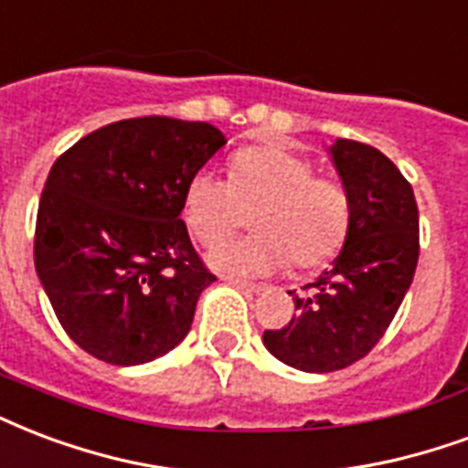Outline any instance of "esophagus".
Returning <instances> with one entry per match:
<instances>
[{
  "mask_svg": "<svg viewBox=\"0 0 468 468\" xmlns=\"http://www.w3.org/2000/svg\"><path fill=\"white\" fill-rule=\"evenodd\" d=\"M227 283H231V286H237L241 288L244 293H261L263 288L261 286H256V283H249V281H241V279H234V276H227Z\"/></svg>",
  "mask_w": 468,
  "mask_h": 468,
  "instance_id": "1",
  "label": "esophagus"
}]
</instances>
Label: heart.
Returning a JSON list of instances; mask_svg holds the SVG:
<instances>
[{"mask_svg":"<svg viewBox=\"0 0 468 468\" xmlns=\"http://www.w3.org/2000/svg\"><path fill=\"white\" fill-rule=\"evenodd\" d=\"M244 209H254V237L214 247L207 261L227 276H269L291 256L298 266L328 261L350 224L346 189L328 177H314V165L281 145H254L231 157L229 182L209 170L192 175L182 209L199 244H217L237 229Z\"/></svg>","mask_w":468,"mask_h":468,"instance_id":"b5f03b06","label":"heart"}]
</instances>
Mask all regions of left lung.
Instances as JSON below:
<instances>
[{
  "mask_svg": "<svg viewBox=\"0 0 468 468\" xmlns=\"http://www.w3.org/2000/svg\"><path fill=\"white\" fill-rule=\"evenodd\" d=\"M350 205L346 241L333 266L288 291L296 314L266 330L263 346L303 372L343 370L378 346L412 286L420 259V212L412 185L378 147L338 138L328 147Z\"/></svg>",
  "mask_w": 468,
  "mask_h": 468,
  "instance_id": "1",
  "label": "left lung"
}]
</instances>
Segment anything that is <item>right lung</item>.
<instances>
[{"instance_id":"right-lung-1","label":"right lung","mask_w":468,"mask_h":468,"mask_svg":"<svg viewBox=\"0 0 468 468\" xmlns=\"http://www.w3.org/2000/svg\"><path fill=\"white\" fill-rule=\"evenodd\" d=\"M221 145L209 122L147 115L93 130L48 172L34 263L63 330L98 360L150 363L189 333L214 276L182 197Z\"/></svg>"}]
</instances>
